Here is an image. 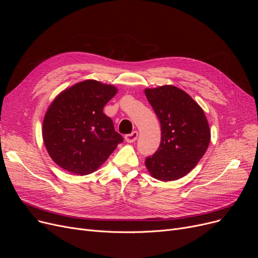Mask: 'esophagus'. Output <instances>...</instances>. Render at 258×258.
<instances>
[{
    "label": "esophagus",
    "mask_w": 258,
    "mask_h": 258,
    "mask_svg": "<svg viewBox=\"0 0 258 258\" xmlns=\"http://www.w3.org/2000/svg\"><path fill=\"white\" fill-rule=\"evenodd\" d=\"M137 137H138V132L137 131H134L132 134H128V135H125V141L128 142V143H133L137 140Z\"/></svg>",
    "instance_id": "1"
}]
</instances>
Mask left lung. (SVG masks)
Here are the masks:
<instances>
[{
  "label": "left lung",
  "instance_id": "obj_1",
  "mask_svg": "<svg viewBox=\"0 0 258 258\" xmlns=\"http://www.w3.org/2000/svg\"><path fill=\"white\" fill-rule=\"evenodd\" d=\"M144 92L161 124L160 146L145 159V166L157 180L181 179L207 151L210 142L207 118L202 107L177 87L162 86Z\"/></svg>",
  "mask_w": 258,
  "mask_h": 258
}]
</instances>
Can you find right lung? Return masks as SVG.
I'll return each mask as SVG.
<instances>
[{
    "instance_id": "1",
    "label": "right lung",
    "mask_w": 258,
    "mask_h": 258,
    "mask_svg": "<svg viewBox=\"0 0 258 258\" xmlns=\"http://www.w3.org/2000/svg\"><path fill=\"white\" fill-rule=\"evenodd\" d=\"M116 93L114 86L88 79L53 100L44 118L43 139L59 167L79 175L92 173L123 142L112 119L103 113Z\"/></svg>"
}]
</instances>
